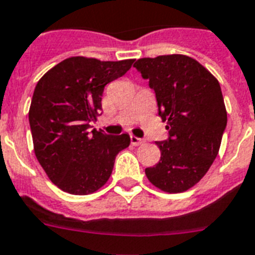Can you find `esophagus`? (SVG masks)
Masks as SVG:
<instances>
[{
    "mask_svg": "<svg viewBox=\"0 0 255 255\" xmlns=\"http://www.w3.org/2000/svg\"><path fill=\"white\" fill-rule=\"evenodd\" d=\"M130 142H131L132 146H139V144H143V143H144V139H142V138H138V136H135V135H131L130 136Z\"/></svg>",
    "mask_w": 255,
    "mask_h": 255,
    "instance_id": "esophagus-1",
    "label": "esophagus"
}]
</instances>
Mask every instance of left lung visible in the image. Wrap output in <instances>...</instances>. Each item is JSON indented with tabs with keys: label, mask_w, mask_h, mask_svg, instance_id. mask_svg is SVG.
Wrapping results in <instances>:
<instances>
[{
	"label": "left lung",
	"mask_w": 255,
	"mask_h": 255,
	"mask_svg": "<svg viewBox=\"0 0 255 255\" xmlns=\"http://www.w3.org/2000/svg\"><path fill=\"white\" fill-rule=\"evenodd\" d=\"M134 67L155 91L168 139L156 142L160 161L146 168L152 185L167 193L193 188L218 156L227 111L218 79L184 54L139 58Z\"/></svg>",
	"instance_id": "obj_1"
}]
</instances>
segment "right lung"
I'll return each instance as SVG.
<instances>
[{
	"instance_id": "obj_1",
	"label": "right lung",
	"mask_w": 255,
	"mask_h": 255,
	"mask_svg": "<svg viewBox=\"0 0 255 255\" xmlns=\"http://www.w3.org/2000/svg\"><path fill=\"white\" fill-rule=\"evenodd\" d=\"M134 60L70 57L37 82L28 120L33 150L48 177L61 190L91 194L109 180L115 159L129 147V134L90 130L102 111L109 82L123 77Z\"/></svg>"
}]
</instances>
